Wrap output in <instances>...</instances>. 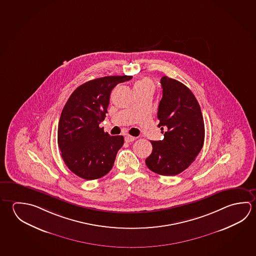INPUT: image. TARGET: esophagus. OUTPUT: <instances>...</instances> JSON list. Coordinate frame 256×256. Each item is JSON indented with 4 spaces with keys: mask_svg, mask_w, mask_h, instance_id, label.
I'll return each mask as SVG.
<instances>
[{
    "mask_svg": "<svg viewBox=\"0 0 256 256\" xmlns=\"http://www.w3.org/2000/svg\"><path fill=\"white\" fill-rule=\"evenodd\" d=\"M136 140V138L134 136H130V134H128L125 136V141H126V143H130V142H133Z\"/></svg>",
    "mask_w": 256,
    "mask_h": 256,
    "instance_id": "1",
    "label": "esophagus"
}]
</instances>
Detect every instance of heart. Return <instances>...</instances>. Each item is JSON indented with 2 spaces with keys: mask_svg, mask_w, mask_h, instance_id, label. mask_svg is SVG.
Masks as SVG:
<instances>
[{
  "mask_svg": "<svg viewBox=\"0 0 256 256\" xmlns=\"http://www.w3.org/2000/svg\"><path fill=\"white\" fill-rule=\"evenodd\" d=\"M152 82L151 80H149L148 78H144L140 81H138L134 84V90L138 89H142V88H152Z\"/></svg>",
  "mask_w": 256,
  "mask_h": 256,
  "instance_id": "heart-1",
  "label": "heart"
}]
</instances>
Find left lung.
Returning <instances> with one entry per match:
<instances>
[{"mask_svg":"<svg viewBox=\"0 0 256 256\" xmlns=\"http://www.w3.org/2000/svg\"><path fill=\"white\" fill-rule=\"evenodd\" d=\"M161 84L157 118L164 138L151 141L146 164L156 174L172 176L187 169L200 152L205 126L200 104L187 86L167 76L162 77Z\"/></svg>","mask_w":256,"mask_h":256,"instance_id":"left-lung-1","label":"left lung"}]
</instances>
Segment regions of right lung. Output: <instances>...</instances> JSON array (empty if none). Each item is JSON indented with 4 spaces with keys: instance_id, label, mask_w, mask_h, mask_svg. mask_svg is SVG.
Returning <instances> with one entry per match:
<instances>
[{
    "instance_id": "add662e5",
    "label": "right lung",
    "mask_w": 256,
    "mask_h": 256,
    "mask_svg": "<svg viewBox=\"0 0 256 256\" xmlns=\"http://www.w3.org/2000/svg\"><path fill=\"white\" fill-rule=\"evenodd\" d=\"M132 76H105L74 90L64 107L58 130L61 156L69 170L82 179H99L112 168L123 136H110L100 128L108 113L110 96L120 82Z\"/></svg>"
}]
</instances>
